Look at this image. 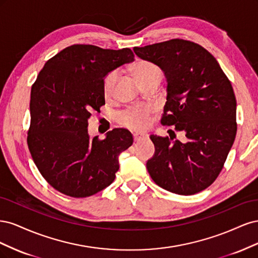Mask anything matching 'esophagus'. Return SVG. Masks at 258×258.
<instances>
[{
    "label": "esophagus",
    "mask_w": 258,
    "mask_h": 258,
    "mask_svg": "<svg viewBox=\"0 0 258 258\" xmlns=\"http://www.w3.org/2000/svg\"><path fill=\"white\" fill-rule=\"evenodd\" d=\"M145 138H147V135H145V134H135L134 135L135 142H139L140 140H143Z\"/></svg>",
    "instance_id": "esophagus-1"
}]
</instances>
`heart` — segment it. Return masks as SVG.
I'll return each mask as SVG.
<instances>
[{"label": "heart", "mask_w": 258, "mask_h": 258, "mask_svg": "<svg viewBox=\"0 0 258 258\" xmlns=\"http://www.w3.org/2000/svg\"><path fill=\"white\" fill-rule=\"evenodd\" d=\"M136 79L142 86L152 83L160 82L161 80V70L158 66L147 60H140L132 68ZM118 71L113 70L105 74L102 80V91L105 98L112 97L115 86L118 80ZM151 113L152 111L147 107H136L129 108L123 111L117 116V121L122 127H126L131 130H143L150 126L151 123Z\"/></svg>", "instance_id": "b5f03b06"}]
</instances>
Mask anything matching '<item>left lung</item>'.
<instances>
[{
	"label": "left lung",
	"mask_w": 258,
	"mask_h": 258,
	"mask_svg": "<svg viewBox=\"0 0 258 258\" xmlns=\"http://www.w3.org/2000/svg\"><path fill=\"white\" fill-rule=\"evenodd\" d=\"M134 50L165 72L167 102L160 121L186 137L181 142L152 135L155 155L146 163L148 173L161 188L177 195L206 189L221 173L237 134L230 81L197 43L173 38Z\"/></svg>",
	"instance_id": "8db88e82"
}]
</instances>
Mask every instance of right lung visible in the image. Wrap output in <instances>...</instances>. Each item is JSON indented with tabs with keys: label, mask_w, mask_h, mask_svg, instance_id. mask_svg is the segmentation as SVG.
<instances>
[{
	"label": "right lung",
	"mask_w": 258,
	"mask_h": 258,
	"mask_svg": "<svg viewBox=\"0 0 258 258\" xmlns=\"http://www.w3.org/2000/svg\"><path fill=\"white\" fill-rule=\"evenodd\" d=\"M135 60L130 48L75 44L46 62L31 88L27 142L40 173L54 189L74 198L92 196L115 179L118 156L134 143L115 128L100 140L88 136V119L105 104L106 73Z\"/></svg>",
	"instance_id": "obj_1"
}]
</instances>
